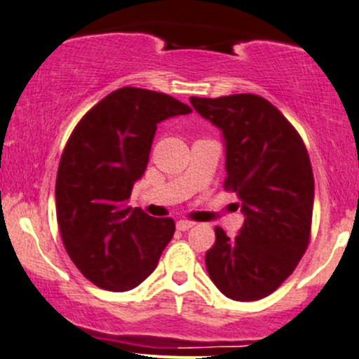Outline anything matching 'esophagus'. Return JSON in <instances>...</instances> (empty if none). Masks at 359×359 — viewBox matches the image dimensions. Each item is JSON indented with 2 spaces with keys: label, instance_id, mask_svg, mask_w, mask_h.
I'll return each instance as SVG.
<instances>
[{
  "label": "esophagus",
  "instance_id": "obj_1",
  "mask_svg": "<svg viewBox=\"0 0 359 359\" xmlns=\"http://www.w3.org/2000/svg\"><path fill=\"white\" fill-rule=\"evenodd\" d=\"M193 226H194V222H191V221H178V222H176V229H178V231H189Z\"/></svg>",
  "mask_w": 359,
  "mask_h": 359
}]
</instances>
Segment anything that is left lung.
Here are the masks:
<instances>
[{
  "label": "left lung",
  "mask_w": 359,
  "mask_h": 359,
  "mask_svg": "<svg viewBox=\"0 0 359 359\" xmlns=\"http://www.w3.org/2000/svg\"><path fill=\"white\" fill-rule=\"evenodd\" d=\"M189 102L222 132L224 189L239 196L245 216L232 239L221 227L214 229L208 273L229 299L260 300L282 285L309 248L315 198L309 151L280 110L262 97H191Z\"/></svg>",
  "instance_id": "obj_1"
}]
</instances>
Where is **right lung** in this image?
Returning a JSON list of instances; mask_svg holds the SVG:
<instances>
[{
    "instance_id": "right-lung-1",
    "label": "right lung",
    "mask_w": 359,
    "mask_h": 359,
    "mask_svg": "<svg viewBox=\"0 0 359 359\" xmlns=\"http://www.w3.org/2000/svg\"><path fill=\"white\" fill-rule=\"evenodd\" d=\"M191 111L171 95L122 87L92 107L69 137L55 180L57 224L69 257L94 285L132 290L156 269L175 221L127 203L147 170L156 125Z\"/></svg>"
}]
</instances>
